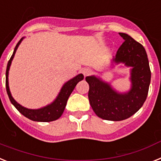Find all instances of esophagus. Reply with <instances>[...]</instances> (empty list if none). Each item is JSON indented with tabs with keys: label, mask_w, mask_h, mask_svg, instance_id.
<instances>
[{
	"label": "esophagus",
	"mask_w": 161,
	"mask_h": 161,
	"mask_svg": "<svg viewBox=\"0 0 161 161\" xmlns=\"http://www.w3.org/2000/svg\"><path fill=\"white\" fill-rule=\"evenodd\" d=\"M82 72L84 76H88L89 75H91V74H92V70L91 69H89V68H85V69H82Z\"/></svg>",
	"instance_id": "esophagus-1"
}]
</instances>
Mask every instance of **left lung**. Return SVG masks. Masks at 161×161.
Listing matches in <instances>:
<instances>
[{"instance_id": "8db88e82", "label": "left lung", "mask_w": 161, "mask_h": 161, "mask_svg": "<svg viewBox=\"0 0 161 161\" xmlns=\"http://www.w3.org/2000/svg\"><path fill=\"white\" fill-rule=\"evenodd\" d=\"M124 40L113 62L131 67V87L119 93L96 76L86 77L89 84V102L95 114L108 121H122L138 112L147 96L151 70L145 48L129 35L119 33Z\"/></svg>"}]
</instances>
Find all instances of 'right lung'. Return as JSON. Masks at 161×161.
I'll return each instance as SVG.
<instances>
[{
	"instance_id": "1",
	"label": "right lung",
	"mask_w": 161,
	"mask_h": 161,
	"mask_svg": "<svg viewBox=\"0 0 161 161\" xmlns=\"http://www.w3.org/2000/svg\"><path fill=\"white\" fill-rule=\"evenodd\" d=\"M24 39V37H22L19 43L17 44L16 47H15L14 50L13 55L11 56L10 59L8 61L6 68V73H5V86H6V92L7 94L9 96V100L12 104H14L17 109L19 110V113L22 114V115L27 117L28 119L31 120V121H42V122H48V121H53L57 120L62 115L64 110H65V105H66L67 100L69 99V96L72 93V92L75 89V86L79 81L82 80L84 76L82 74H79L75 78H73L72 79L66 82L63 86L61 87V92H59V94L57 96L53 103H51L48 105L43 107L41 108H38V109H30V108H26L23 107L21 104H19L18 102L14 100L12 96H11L10 91H9V80H8V75H9V67H10L11 62L13 60L14 54L16 53V50L18 49L19 44H21V42Z\"/></svg>"
}]
</instances>
